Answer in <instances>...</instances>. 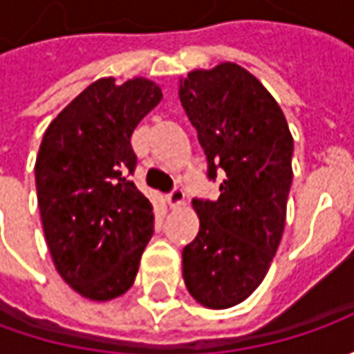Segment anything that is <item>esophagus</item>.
<instances>
[{
  "mask_svg": "<svg viewBox=\"0 0 354 354\" xmlns=\"http://www.w3.org/2000/svg\"><path fill=\"white\" fill-rule=\"evenodd\" d=\"M167 205H169L171 209H179V207H183L185 193L181 187H173V191L167 195Z\"/></svg>",
  "mask_w": 354,
  "mask_h": 354,
  "instance_id": "esophagus-1",
  "label": "esophagus"
}]
</instances>
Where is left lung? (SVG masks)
Returning a JSON list of instances; mask_svg holds the SVG:
<instances>
[{
    "label": "left lung",
    "mask_w": 354,
    "mask_h": 354,
    "mask_svg": "<svg viewBox=\"0 0 354 354\" xmlns=\"http://www.w3.org/2000/svg\"><path fill=\"white\" fill-rule=\"evenodd\" d=\"M179 100L205 149L216 201L193 198L198 234L183 248V279L201 306L244 301L268 274L286 226L293 138L264 84L234 62L181 78Z\"/></svg>",
    "instance_id": "1"
}]
</instances>
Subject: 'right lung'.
<instances>
[{
    "instance_id": "obj_1",
    "label": "right lung",
    "mask_w": 354,
    "mask_h": 354,
    "mask_svg": "<svg viewBox=\"0 0 354 354\" xmlns=\"http://www.w3.org/2000/svg\"><path fill=\"white\" fill-rule=\"evenodd\" d=\"M147 78H100L48 124L35 163L43 232L57 272L82 297L110 301L133 286L153 234V207L128 175L136 126L161 102Z\"/></svg>"
}]
</instances>
